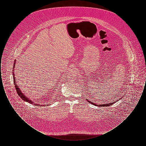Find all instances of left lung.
<instances>
[{"instance_id": "left-lung-1", "label": "left lung", "mask_w": 146, "mask_h": 146, "mask_svg": "<svg viewBox=\"0 0 146 146\" xmlns=\"http://www.w3.org/2000/svg\"><path fill=\"white\" fill-rule=\"evenodd\" d=\"M87 100V101L90 103V104H94V105H95V106H99V107H104V106H111V104H114V103H115L116 102H113V103H110V104H94V103H92V102H91L90 101H89L88 99H86Z\"/></svg>"}]
</instances>
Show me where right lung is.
Returning a JSON list of instances; mask_svg holds the SVG:
<instances>
[{
	"instance_id": "add662e5",
	"label": "right lung",
	"mask_w": 146,
	"mask_h": 146,
	"mask_svg": "<svg viewBox=\"0 0 146 146\" xmlns=\"http://www.w3.org/2000/svg\"><path fill=\"white\" fill-rule=\"evenodd\" d=\"M15 63H14V66H13V68H14V67H15ZM14 70H13V78H14V85H15V89H16V90L17 91V94H18V95H19V96H20V97H21V98L23 100H24L25 101H26V102H27L28 103H29V104H33V101H31L30 100H29V98H28L27 97H26V96H25V95H24V94L21 92V90H20V88H19V86H18V85L16 84V80H15V74H14ZM35 105H36V104H35ZM38 106H39V104H38Z\"/></svg>"
}]
</instances>
